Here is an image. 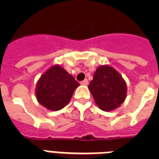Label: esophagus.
<instances>
[{
	"mask_svg": "<svg viewBox=\"0 0 159 159\" xmlns=\"http://www.w3.org/2000/svg\"><path fill=\"white\" fill-rule=\"evenodd\" d=\"M88 80H83L82 82H80V84L81 85H83V86H86V85H88Z\"/></svg>",
	"mask_w": 159,
	"mask_h": 159,
	"instance_id": "obj_1",
	"label": "esophagus"
}]
</instances>
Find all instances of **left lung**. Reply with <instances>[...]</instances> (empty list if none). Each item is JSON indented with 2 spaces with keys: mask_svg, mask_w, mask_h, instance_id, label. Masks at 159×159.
<instances>
[{
  "mask_svg": "<svg viewBox=\"0 0 159 159\" xmlns=\"http://www.w3.org/2000/svg\"><path fill=\"white\" fill-rule=\"evenodd\" d=\"M88 88L97 106L104 111L116 110L127 97V84L119 72L110 65L97 67Z\"/></svg>",
  "mask_w": 159,
  "mask_h": 159,
  "instance_id": "obj_1",
  "label": "left lung"
}]
</instances>
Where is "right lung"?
<instances>
[{"mask_svg":"<svg viewBox=\"0 0 159 159\" xmlns=\"http://www.w3.org/2000/svg\"><path fill=\"white\" fill-rule=\"evenodd\" d=\"M80 84L59 64L52 66L36 83L38 102L48 110L59 111L70 102Z\"/></svg>","mask_w":159,"mask_h":159,"instance_id":"right-lung-1","label":"right lung"}]
</instances>
